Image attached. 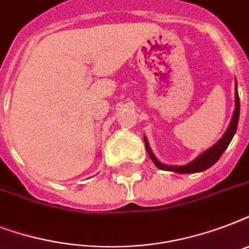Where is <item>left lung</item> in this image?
Returning <instances> with one entry per match:
<instances>
[{
	"label": "left lung",
	"mask_w": 249,
	"mask_h": 249,
	"mask_svg": "<svg viewBox=\"0 0 249 249\" xmlns=\"http://www.w3.org/2000/svg\"><path fill=\"white\" fill-rule=\"evenodd\" d=\"M239 111H240V103H239V95H238V90H236V94H235V111H234V115H232V119H231V123L229 125L228 130L226 133L224 134V137L221 138L218 142H217L213 147H211L209 150H207L205 152H203L199 158L191 161L190 164L187 165H183V166H168V165H164V164L159 163L158 159H156L154 154H152L151 148L148 146L147 141L144 138V144H146V150H147V154L148 156L151 158V160L154 161L159 169H163V170H172V172H177V173H197V172H203V170L208 169L213 164L216 163L217 160L220 159L221 155L224 154V151L226 150V147L229 146V143L231 142L232 137L235 134L236 132V126H238V121H239Z\"/></svg>",
	"instance_id": "8db88e82"
}]
</instances>
